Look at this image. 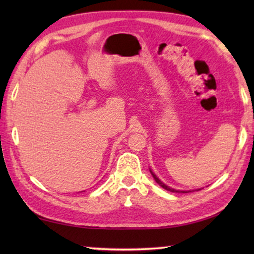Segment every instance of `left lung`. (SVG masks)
<instances>
[{
    "label": "left lung",
    "instance_id": "obj_1",
    "mask_svg": "<svg viewBox=\"0 0 254 254\" xmlns=\"http://www.w3.org/2000/svg\"><path fill=\"white\" fill-rule=\"evenodd\" d=\"M151 175L153 176V178H154V180H156V182L160 185V186L162 187V188H165L166 190H169V191H171V192H188V191H183V190H177V189H173V188H170V187H168V186H166L165 184H163L160 179H159L156 175H154L152 171H151Z\"/></svg>",
    "mask_w": 254,
    "mask_h": 254
}]
</instances>
